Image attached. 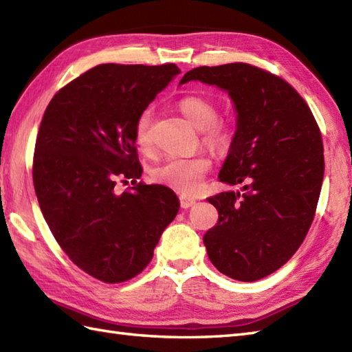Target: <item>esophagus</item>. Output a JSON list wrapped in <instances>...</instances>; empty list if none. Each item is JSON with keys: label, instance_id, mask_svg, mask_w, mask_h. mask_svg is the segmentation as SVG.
<instances>
[{"label": "esophagus", "instance_id": "esophagus-1", "mask_svg": "<svg viewBox=\"0 0 352 352\" xmlns=\"http://www.w3.org/2000/svg\"><path fill=\"white\" fill-rule=\"evenodd\" d=\"M180 204H182L183 208H189V207L195 204V198L188 197V195H182L180 197Z\"/></svg>", "mask_w": 352, "mask_h": 352}]
</instances>
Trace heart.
<instances>
[{
  "mask_svg": "<svg viewBox=\"0 0 352 352\" xmlns=\"http://www.w3.org/2000/svg\"><path fill=\"white\" fill-rule=\"evenodd\" d=\"M180 113L199 130L201 144L213 154H226L233 146L236 131L230 122L219 119L218 106L204 95H188L177 104ZM134 140L140 151H153V110L140 111L134 122ZM212 168L206 155L170 157L151 170L153 180L182 193H193Z\"/></svg>",
  "mask_w": 352,
  "mask_h": 352,
  "instance_id": "heart-1",
  "label": "heart"
}]
</instances>
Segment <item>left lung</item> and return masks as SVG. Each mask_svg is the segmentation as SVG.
<instances>
[{
	"label": "left lung",
	"mask_w": 352,
	"mask_h": 352,
	"mask_svg": "<svg viewBox=\"0 0 352 352\" xmlns=\"http://www.w3.org/2000/svg\"><path fill=\"white\" fill-rule=\"evenodd\" d=\"M190 80L226 89L237 110L219 180L243 192L207 198L219 213L203 237L208 258L230 278L257 281L286 263L309 233L324 180L322 136L302 96L269 71L241 62L199 66L180 85Z\"/></svg>",
	"instance_id": "obj_1"
}]
</instances>
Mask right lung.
<instances>
[{
    "instance_id": "obj_1",
    "label": "right lung",
    "mask_w": 352,
    "mask_h": 352,
    "mask_svg": "<svg viewBox=\"0 0 352 352\" xmlns=\"http://www.w3.org/2000/svg\"><path fill=\"white\" fill-rule=\"evenodd\" d=\"M180 72L102 63L63 86L45 110L33 184L52 236L81 271L102 283L131 280L148 266L180 203L162 184L138 182L134 122ZM132 186L124 192L118 182Z\"/></svg>"
}]
</instances>
